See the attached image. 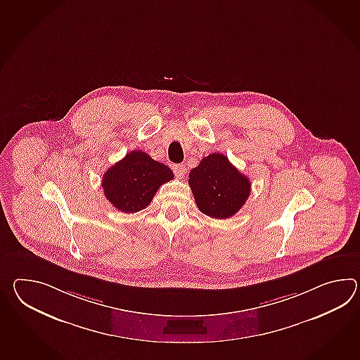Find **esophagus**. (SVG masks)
<instances>
[{
	"label": "esophagus",
	"mask_w": 360,
	"mask_h": 360,
	"mask_svg": "<svg viewBox=\"0 0 360 360\" xmlns=\"http://www.w3.org/2000/svg\"><path fill=\"white\" fill-rule=\"evenodd\" d=\"M173 170H174L176 176H179V178H184L186 176V173H187V169H186L184 164H174L173 165Z\"/></svg>",
	"instance_id": "34e87169"
}]
</instances>
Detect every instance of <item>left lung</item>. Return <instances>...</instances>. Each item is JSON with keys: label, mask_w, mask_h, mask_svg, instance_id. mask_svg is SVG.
Wrapping results in <instances>:
<instances>
[{"label": "left lung", "mask_w": 360, "mask_h": 360, "mask_svg": "<svg viewBox=\"0 0 360 360\" xmlns=\"http://www.w3.org/2000/svg\"><path fill=\"white\" fill-rule=\"evenodd\" d=\"M188 184L200 212L218 219L236 214L250 195L248 178L219 152L191 169Z\"/></svg>", "instance_id": "8db88e82"}]
</instances>
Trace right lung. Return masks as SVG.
Instances as JSON below:
<instances>
[{"label":"right lung","mask_w":360,"mask_h":360,"mask_svg":"<svg viewBox=\"0 0 360 360\" xmlns=\"http://www.w3.org/2000/svg\"><path fill=\"white\" fill-rule=\"evenodd\" d=\"M174 178L172 169L143 151L127 153L104 173L102 187L107 200L124 213H136L150 205L161 184Z\"/></svg>","instance_id":"1"}]
</instances>
